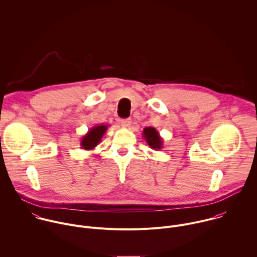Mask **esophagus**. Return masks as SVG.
Wrapping results in <instances>:
<instances>
[{
  "instance_id": "34e87169",
  "label": "esophagus",
  "mask_w": 257,
  "mask_h": 257,
  "mask_svg": "<svg viewBox=\"0 0 257 257\" xmlns=\"http://www.w3.org/2000/svg\"><path fill=\"white\" fill-rule=\"evenodd\" d=\"M120 124H121L123 127L128 128V127H130V125H131V119H122V120L120 121Z\"/></svg>"
}]
</instances>
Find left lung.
<instances>
[{
	"label": "left lung",
	"mask_w": 257,
	"mask_h": 257,
	"mask_svg": "<svg viewBox=\"0 0 257 257\" xmlns=\"http://www.w3.org/2000/svg\"><path fill=\"white\" fill-rule=\"evenodd\" d=\"M142 137L152 149H161L163 147V139L154 127H146L143 129Z\"/></svg>",
	"instance_id": "left-lung-1"
}]
</instances>
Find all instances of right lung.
Listing matches in <instances>:
<instances>
[{"label":"right lung","instance_id":"right-lung-1","mask_svg":"<svg viewBox=\"0 0 257 257\" xmlns=\"http://www.w3.org/2000/svg\"><path fill=\"white\" fill-rule=\"evenodd\" d=\"M109 125L100 124L92 127L87 133H85L81 140L80 146L84 150H93L101 142L104 134L106 133Z\"/></svg>","mask_w":257,"mask_h":257}]
</instances>
